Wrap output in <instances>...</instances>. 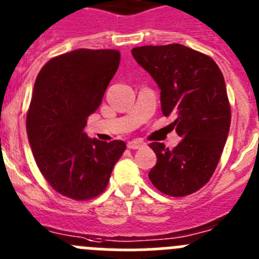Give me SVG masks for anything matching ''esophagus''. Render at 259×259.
<instances>
[{"instance_id": "obj_1", "label": "esophagus", "mask_w": 259, "mask_h": 259, "mask_svg": "<svg viewBox=\"0 0 259 259\" xmlns=\"http://www.w3.org/2000/svg\"><path fill=\"white\" fill-rule=\"evenodd\" d=\"M145 146V142L140 141V140H132V141H128L127 148L128 149H141Z\"/></svg>"}]
</instances>
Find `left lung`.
<instances>
[{
	"label": "left lung",
	"mask_w": 259,
	"mask_h": 259,
	"mask_svg": "<svg viewBox=\"0 0 259 259\" xmlns=\"http://www.w3.org/2000/svg\"><path fill=\"white\" fill-rule=\"evenodd\" d=\"M132 55L158 83L163 115L176 114L172 127L181 137L172 150L151 142L158 160L149 179L165 195H190L208 184L226 144L231 108L224 75L212 58L180 44L135 47Z\"/></svg>",
	"instance_id": "1"
}]
</instances>
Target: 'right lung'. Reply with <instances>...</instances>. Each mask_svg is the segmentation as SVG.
Masks as SVG:
<instances>
[{
    "instance_id": "add662e5",
    "label": "right lung",
    "mask_w": 259,
    "mask_h": 259,
    "mask_svg": "<svg viewBox=\"0 0 259 259\" xmlns=\"http://www.w3.org/2000/svg\"><path fill=\"white\" fill-rule=\"evenodd\" d=\"M119 61L118 50L79 49L52 58L37 75L27 114L28 139L42 176L66 198L100 195L125 150L124 141H99L83 132Z\"/></svg>"
}]
</instances>
